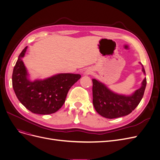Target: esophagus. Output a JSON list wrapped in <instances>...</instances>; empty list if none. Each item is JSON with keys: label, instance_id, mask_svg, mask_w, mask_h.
Segmentation results:
<instances>
[{"label": "esophagus", "instance_id": "1", "mask_svg": "<svg viewBox=\"0 0 160 160\" xmlns=\"http://www.w3.org/2000/svg\"><path fill=\"white\" fill-rule=\"evenodd\" d=\"M88 74H89V73H88Z\"/></svg>", "mask_w": 160, "mask_h": 160}]
</instances>
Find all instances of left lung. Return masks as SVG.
Instances as JSON below:
<instances>
[{
	"label": "left lung",
	"instance_id": "obj_1",
	"mask_svg": "<svg viewBox=\"0 0 160 160\" xmlns=\"http://www.w3.org/2000/svg\"><path fill=\"white\" fill-rule=\"evenodd\" d=\"M142 71L145 74L143 67ZM92 82L93 104L95 109L101 116L109 119L130 114L141 102L147 86V78H145L141 88L131 96H125L111 92L95 79H93Z\"/></svg>",
	"mask_w": 160,
	"mask_h": 160
}]
</instances>
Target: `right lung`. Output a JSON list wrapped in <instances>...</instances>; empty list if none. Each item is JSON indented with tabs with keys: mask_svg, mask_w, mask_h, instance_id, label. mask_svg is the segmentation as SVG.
Segmentation results:
<instances>
[{
	"mask_svg": "<svg viewBox=\"0 0 160 160\" xmlns=\"http://www.w3.org/2000/svg\"><path fill=\"white\" fill-rule=\"evenodd\" d=\"M27 47L19 54L12 73V86L18 100L34 114H53L61 108L68 90L80 78V74H59L44 80L31 82L22 58Z\"/></svg>",
	"mask_w": 160,
	"mask_h": 160,
	"instance_id": "right-lung-1",
	"label": "right lung"
}]
</instances>
